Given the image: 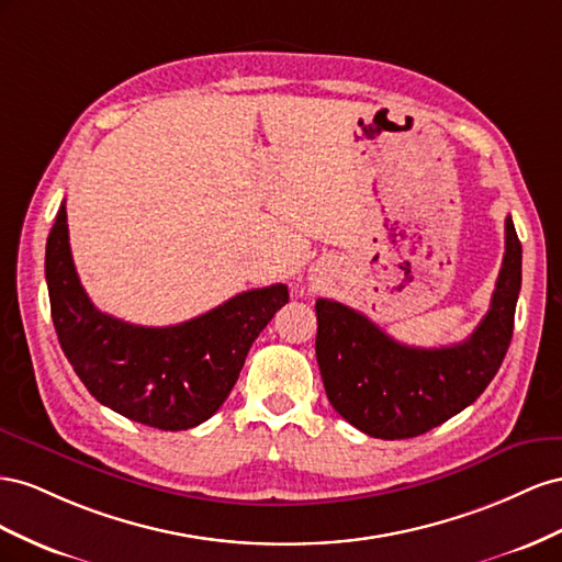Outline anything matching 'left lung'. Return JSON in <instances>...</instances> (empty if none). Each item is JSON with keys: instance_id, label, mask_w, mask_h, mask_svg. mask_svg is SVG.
<instances>
[{"instance_id": "8db88e82", "label": "left lung", "mask_w": 562, "mask_h": 562, "mask_svg": "<svg viewBox=\"0 0 562 562\" xmlns=\"http://www.w3.org/2000/svg\"><path fill=\"white\" fill-rule=\"evenodd\" d=\"M522 247L506 216V251L487 315L467 341L405 346L370 317L317 299L315 356L331 407L381 440H405L467 409L499 372L513 336L522 280Z\"/></svg>"}]
</instances>
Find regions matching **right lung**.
Here are the masks:
<instances>
[{
	"instance_id": "add662e5",
	"label": "right lung",
	"mask_w": 562,
	"mask_h": 562,
	"mask_svg": "<svg viewBox=\"0 0 562 562\" xmlns=\"http://www.w3.org/2000/svg\"><path fill=\"white\" fill-rule=\"evenodd\" d=\"M44 270L60 348L87 391L112 412L159 430H188L216 414L256 336L290 301L286 284H270L171 327L101 313L77 278L66 202L46 239Z\"/></svg>"
}]
</instances>
